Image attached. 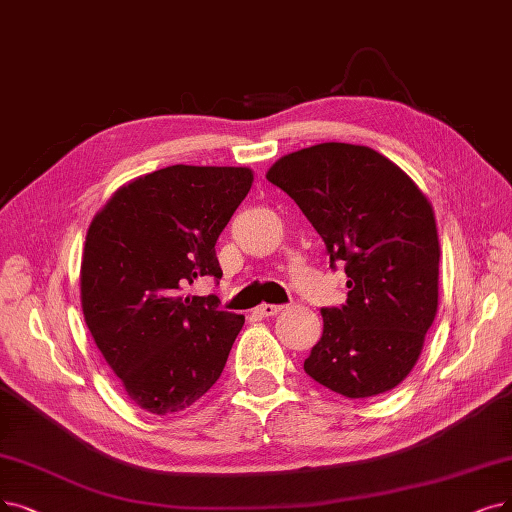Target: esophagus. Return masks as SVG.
<instances>
[{
	"mask_svg": "<svg viewBox=\"0 0 512 512\" xmlns=\"http://www.w3.org/2000/svg\"><path fill=\"white\" fill-rule=\"evenodd\" d=\"M281 309H283V306H277V304H260L258 309H256V313L262 315V317H273V315H277Z\"/></svg>",
	"mask_w": 512,
	"mask_h": 512,
	"instance_id": "obj_1",
	"label": "esophagus"
}]
</instances>
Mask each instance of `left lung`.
<instances>
[{"label": "left lung", "mask_w": 512, "mask_h": 512, "mask_svg": "<svg viewBox=\"0 0 512 512\" xmlns=\"http://www.w3.org/2000/svg\"><path fill=\"white\" fill-rule=\"evenodd\" d=\"M267 180L288 193L349 277L346 304L323 309V336L304 372L330 391L367 399L401 384L439 306L435 210L397 163L346 142L277 159Z\"/></svg>", "instance_id": "1"}]
</instances>
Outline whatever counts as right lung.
Listing matches in <instances>:
<instances>
[{
    "label": "right lung",
    "mask_w": 512,
    "mask_h": 512,
    "mask_svg": "<svg viewBox=\"0 0 512 512\" xmlns=\"http://www.w3.org/2000/svg\"><path fill=\"white\" fill-rule=\"evenodd\" d=\"M252 182L250 168L178 163L119 187L90 222L81 311L140 410H185L224 370L245 317L218 311L216 296L180 292L222 277L214 245Z\"/></svg>",
    "instance_id": "right-lung-1"
}]
</instances>
